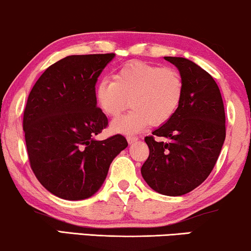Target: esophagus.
Returning a JSON list of instances; mask_svg holds the SVG:
<instances>
[{
    "instance_id": "1",
    "label": "esophagus",
    "mask_w": 251,
    "mask_h": 251,
    "mask_svg": "<svg viewBox=\"0 0 251 251\" xmlns=\"http://www.w3.org/2000/svg\"><path fill=\"white\" fill-rule=\"evenodd\" d=\"M127 141H128L129 145H133V144H135L136 141H138V138H136V136H133V135H128L127 136Z\"/></svg>"
}]
</instances>
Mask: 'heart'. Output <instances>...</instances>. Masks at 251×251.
I'll use <instances>...</instances> for the list:
<instances>
[{
    "instance_id": "obj_1",
    "label": "heart",
    "mask_w": 251,
    "mask_h": 251,
    "mask_svg": "<svg viewBox=\"0 0 251 251\" xmlns=\"http://www.w3.org/2000/svg\"><path fill=\"white\" fill-rule=\"evenodd\" d=\"M183 81L173 68H161L146 62H131L113 74V81L103 78L95 89L100 109L109 117L119 116L126 107L132 110L111 124L112 131L134 134L149 123L161 125L178 107Z\"/></svg>"
}]
</instances>
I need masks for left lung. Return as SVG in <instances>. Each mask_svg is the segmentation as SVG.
I'll list each match as a JSON object with an SVG mask.
<instances>
[{
	"instance_id": "left-lung-1",
	"label": "left lung",
	"mask_w": 251,
	"mask_h": 251,
	"mask_svg": "<svg viewBox=\"0 0 251 251\" xmlns=\"http://www.w3.org/2000/svg\"><path fill=\"white\" fill-rule=\"evenodd\" d=\"M164 59L178 69L183 95L174 116L145 138L149 156L141 175L154 191L176 197L211 174L226 138V117L220 90L207 72L189 59Z\"/></svg>"
}]
</instances>
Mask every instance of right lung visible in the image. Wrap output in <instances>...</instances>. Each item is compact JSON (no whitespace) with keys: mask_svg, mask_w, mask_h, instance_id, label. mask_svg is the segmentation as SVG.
<instances>
[{"mask_svg":"<svg viewBox=\"0 0 251 251\" xmlns=\"http://www.w3.org/2000/svg\"><path fill=\"white\" fill-rule=\"evenodd\" d=\"M115 56H66L43 73L28 95L23 118L28 160L41 185L59 198L94 196L113 158L128 146L120 134L95 139L107 126L95 87Z\"/></svg>","mask_w":251,"mask_h":251,"instance_id":"1","label":"right lung"}]
</instances>
